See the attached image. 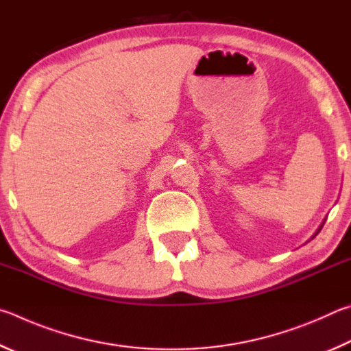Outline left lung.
<instances>
[{
  "instance_id": "left-lung-1",
  "label": "left lung",
  "mask_w": 351,
  "mask_h": 351,
  "mask_svg": "<svg viewBox=\"0 0 351 351\" xmlns=\"http://www.w3.org/2000/svg\"><path fill=\"white\" fill-rule=\"evenodd\" d=\"M324 223H325V222H322V225H321V226H319V230H317V231H316V234H315V236H317V232H319V231H321V230H322V226H324ZM315 236H313V237H315ZM313 237H311V239H313Z\"/></svg>"
}]
</instances>
